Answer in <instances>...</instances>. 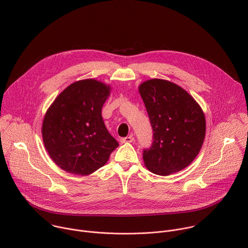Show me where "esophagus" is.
I'll list each match as a JSON object with an SVG mask.
<instances>
[{
  "label": "esophagus",
  "mask_w": 248,
  "mask_h": 248,
  "mask_svg": "<svg viewBox=\"0 0 248 248\" xmlns=\"http://www.w3.org/2000/svg\"><path fill=\"white\" fill-rule=\"evenodd\" d=\"M133 140H134V138H133L131 135H129V136L121 138V142H122V143H131Z\"/></svg>",
  "instance_id": "34e87169"
}]
</instances>
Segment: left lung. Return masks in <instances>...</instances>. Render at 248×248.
<instances>
[{"mask_svg": "<svg viewBox=\"0 0 248 248\" xmlns=\"http://www.w3.org/2000/svg\"><path fill=\"white\" fill-rule=\"evenodd\" d=\"M153 128V142L143 150L146 168L169 175L186 168L198 155L206 132L200 106L181 86L154 78L139 85Z\"/></svg>", "mask_w": 248, "mask_h": 248, "instance_id": "1", "label": "left lung"}]
</instances>
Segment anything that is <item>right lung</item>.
I'll use <instances>...</instances> for the list:
<instances>
[{"label":"right lung","instance_id":"right-lung-1","mask_svg":"<svg viewBox=\"0 0 248 248\" xmlns=\"http://www.w3.org/2000/svg\"><path fill=\"white\" fill-rule=\"evenodd\" d=\"M111 87L96 79L67 86L48 109L42 137L52 160L63 170L87 175L103 167L119 146L102 118Z\"/></svg>","mask_w":248,"mask_h":248}]
</instances>
